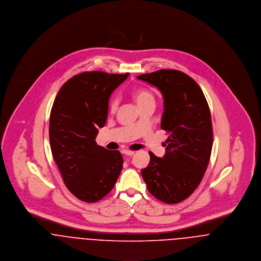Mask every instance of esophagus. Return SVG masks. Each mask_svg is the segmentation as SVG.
<instances>
[{
    "label": "esophagus",
    "instance_id": "obj_1",
    "mask_svg": "<svg viewBox=\"0 0 261 261\" xmlns=\"http://www.w3.org/2000/svg\"><path fill=\"white\" fill-rule=\"evenodd\" d=\"M134 153H135V152H134V151H131V150H125V151H124V154L127 155V156H133Z\"/></svg>",
    "mask_w": 261,
    "mask_h": 261
}]
</instances>
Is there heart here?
Instances as JSON below:
<instances>
[{"mask_svg":"<svg viewBox=\"0 0 261 261\" xmlns=\"http://www.w3.org/2000/svg\"><path fill=\"white\" fill-rule=\"evenodd\" d=\"M131 97L136 102L137 106L140 108L146 105L155 106V96L151 90L148 88L137 87L131 91ZM118 108V99L113 97L109 102V111L110 113H115Z\"/></svg>","mask_w":261,"mask_h":261,"instance_id":"b5f03b06","label":"heart"}]
</instances>
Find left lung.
Returning a JSON list of instances; mask_svg holds the SVG:
<instances>
[{
	"label": "left lung",
	"mask_w": 261,
	"mask_h": 261,
	"mask_svg": "<svg viewBox=\"0 0 261 261\" xmlns=\"http://www.w3.org/2000/svg\"><path fill=\"white\" fill-rule=\"evenodd\" d=\"M161 92V128L168 132L163 158L150 154L141 170L149 192L167 204L181 202L198 187L209 163L213 131L201 88L178 70H159L137 77Z\"/></svg>",
	"instance_id": "left-lung-1"
}]
</instances>
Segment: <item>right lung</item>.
<instances>
[{
    "label": "right lung",
    "instance_id": "1",
    "mask_svg": "<svg viewBox=\"0 0 261 261\" xmlns=\"http://www.w3.org/2000/svg\"><path fill=\"white\" fill-rule=\"evenodd\" d=\"M128 75L83 72L69 79L55 98L49 126L53 158L66 187L82 201L102 199L121 173V153L95 139L107 121L110 95Z\"/></svg>",
    "mask_w": 261,
    "mask_h": 261
}]
</instances>
